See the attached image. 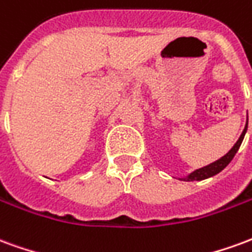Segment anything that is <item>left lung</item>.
<instances>
[{"instance_id": "8db88e82", "label": "left lung", "mask_w": 252, "mask_h": 252, "mask_svg": "<svg viewBox=\"0 0 252 252\" xmlns=\"http://www.w3.org/2000/svg\"><path fill=\"white\" fill-rule=\"evenodd\" d=\"M247 126H249V117H247V123H246V126H244L243 132H242V135L238 139V142L233 144V147L228 151L224 157H221L220 159H217L215 160L213 163L208 164V166H204V167H201V169L194 170L193 173H190L184 178H180L181 181H185V182H191V181H202L206 180V178H211L213 175L219 174L220 171L227 167L229 162L232 160L233 157H235V154L238 153L239 147H240V144L243 142L244 135H246V132H247Z\"/></svg>"}]
</instances>
